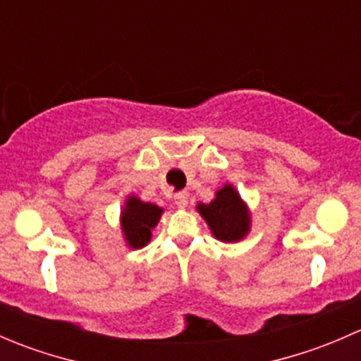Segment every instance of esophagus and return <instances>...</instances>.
I'll return each mask as SVG.
<instances>
[{
	"instance_id": "esophagus-1",
	"label": "esophagus",
	"mask_w": 361,
	"mask_h": 361,
	"mask_svg": "<svg viewBox=\"0 0 361 361\" xmlns=\"http://www.w3.org/2000/svg\"><path fill=\"white\" fill-rule=\"evenodd\" d=\"M174 204H176L178 207H185L188 204V192L181 190V192H176L174 194Z\"/></svg>"
}]
</instances>
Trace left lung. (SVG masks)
Masks as SVG:
<instances>
[{"label":"left lung","mask_w":361,"mask_h":361,"mask_svg":"<svg viewBox=\"0 0 361 361\" xmlns=\"http://www.w3.org/2000/svg\"><path fill=\"white\" fill-rule=\"evenodd\" d=\"M197 209L213 231L214 238L220 241H239L248 232L250 214L238 192L231 185H225L221 190H218L214 201L199 204Z\"/></svg>","instance_id":"8db88e82"}]
</instances>
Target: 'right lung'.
I'll return each mask as SVG.
<instances>
[{
	"label": "right lung",
	"mask_w": 361,
	"mask_h": 361,
	"mask_svg": "<svg viewBox=\"0 0 361 361\" xmlns=\"http://www.w3.org/2000/svg\"><path fill=\"white\" fill-rule=\"evenodd\" d=\"M162 209L155 204L141 202L140 199L129 197L122 213V228L127 243L133 248H141L152 238V228L157 225Z\"/></svg>",
	"instance_id": "right-lung-1"
}]
</instances>
